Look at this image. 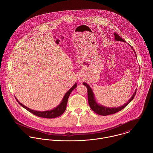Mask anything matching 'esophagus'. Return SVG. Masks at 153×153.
Wrapping results in <instances>:
<instances>
[{
	"instance_id": "obj_1",
	"label": "esophagus",
	"mask_w": 153,
	"mask_h": 153,
	"mask_svg": "<svg viewBox=\"0 0 153 153\" xmlns=\"http://www.w3.org/2000/svg\"><path fill=\"white\" fill-rule=\"evenodd\" d=\"M84 79V77L82 75H79V80L82 82Z\"/></svg>"
}]
</instances>
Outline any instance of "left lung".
<instances>
[{
    "mask_svg": "<svg viewBox=\"0 0 153 153\" xmlns=\"http://www.w3.org/2000/svg\"><path fill=\"white\" fill-rule=\"evenodd\" d=\"M114 36H115V39L116 41L125 42L124 39H123L121 36H119V35H118L115 32H114ZM83 85H85L87 88V89H88V102H89V106H90L91 108L92 109V110L95 113H96L97 114L100 115H103V116H106V115H109L115 114V113L121 111L123 108H125L132 100V99L135 97V95L136 94V91H137L135 90V91L134 93V94H132L131 97L128 100V101L126 103L123 104L122 106H119V107H117V108H109V107H106L105 106H103V105L98 104L96 102V100H95L94 93H93V91H92V88L86 82H83Z\"/></svg>",
    "mask_w": 153,
    "mask_h": 153,
    "instance_id": "8db88e82",
    "label": "left lung"
}]
</instances>
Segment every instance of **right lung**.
<instances>
[{"mask_svg":"<svg viewBox=\"0 0 153 153\" xmlns=\"http://www.w3.org/2000/svg\"><path fill=\"white\" fill-rule=\"evenodd\" d=\"M76 87H77V84L75 83L69 89V91L68 92H66V93L64 94V96L61 100V103L56 108H55L51 110H50V111L48 110V111H38L32 110L31 109L25 106V105H24L23 104H22L21 103H20L17 99L16 100H17L18 102L19 103V104L21 106H22L23 108L26 109L27 111H28L29 112H30L32 114H33V115H35L36 116H38L39 117H41V118H54L60 116L64 113V112L65 111V110L66 109L68 97H69L70 93Z\"/></svg>","mask_w":153,"mask_h":153,"instance_id":"obj_1","label":"right lung"}]
</instances>
